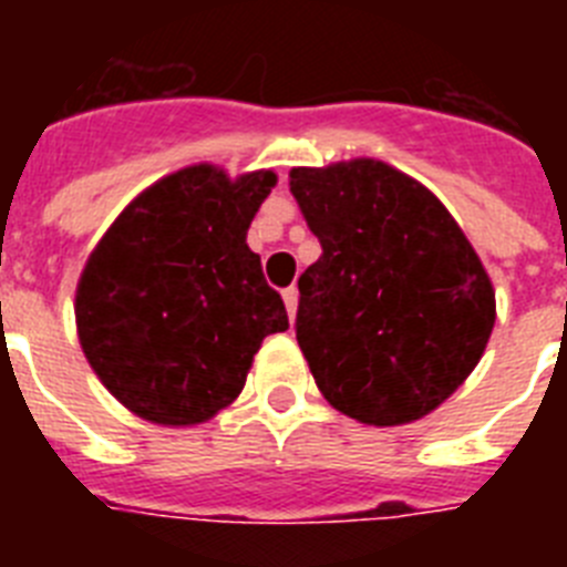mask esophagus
<instances>
[{
  "mask_svg": "<svg viewBox=\"0 0 567 567\" xmlns=\"http://www.w3.org/2000/svg\"><path fill=\"white\" fill-rule=\"evenodd\" d=\"M282 300H285V309H288V318L293 320V315H297V302H300V291L297 288H285L282 291Z\"/></svg>",
  "mask_w": 567,
  "mask_h": 567,
  "instance_id": "obj_1",
  "label": "esophagus"
}]
</instances>
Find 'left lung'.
Returning a JSON list of instances; mask_svg holds the SVG:
<instances>
[{
	"instance_id": "left-lung-1",
	"label": "left lung",
	"mask_w": 567,
	"mask_h": 567,
	"mask_svg": "<svg viewBox=\"0 0 567 567\" xmlns=\"http://www.w3.org/2000/svg\"><path fill=\"white\" fill-rule=\"evenodd\" d=\"M320 258L300 276L297 344L320 394L373 426L441 405L483 359L494 288L444 205L373 158L291 171Z\"/></svg>"
}]
</instances>
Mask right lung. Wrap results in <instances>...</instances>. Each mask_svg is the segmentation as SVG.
Listing matches in <instances>:
<instances>
[{"label":"right lung","instance_id":"obj_1","mask_svg":"<svg viewBox=\"0 0 567 567\" xmlns=\"http://www.w3.org/2000/svg\"><path fill=\"white\" fill-rule=\"evenodd\" d=\"M276 176L229 179L208 164L155 182L120 214L84 265L75 323L102 385L137 417L203 423L247 382L288 311L247 247Z\"/></svg>","mask_w":567,"mask_h":567}]
</instances>
